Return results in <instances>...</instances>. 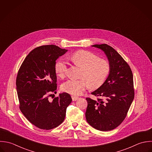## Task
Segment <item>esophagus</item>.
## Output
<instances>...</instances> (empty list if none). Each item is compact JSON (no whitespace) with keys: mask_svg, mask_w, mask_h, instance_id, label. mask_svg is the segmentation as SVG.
Instances as JSON below:
<instances>
[{"mask_svg":"<svg viewBox=\"0 0 152 152\" xmlns=\"http://www.w3.org/2000/svg\"><path fill=\"white\" fill-rule=\"evenodd\" d=\"M71 98H72V101H76L77 100H78L79 97H77V96H71Z\"/></svg>","mask_w":152,"mask_h":152,"instance_id":"34e87169","label":"esophagus"}]
</instances>
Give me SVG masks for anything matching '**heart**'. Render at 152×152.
<instances>
[{
	"label": "heart",
	"instance_id": "b5f03b06",
	"mask_svg": "<svg viewBox=\"0 0 152 152\" xmlns=\"http://www.w3.org/2000/svg\"><path fill=\"white\" fill-rule=\"evenodd\" d=\"M70 59L83 67L81 73L82 78L68 80L61 86L63 91L72 95L81 94L89 86L93 89L99 88L106 81L110 72V62L106 59H100L96 54L90 51H77L72 54ZM67 70V63L64 59H59L55 63V71L59 77H65Z\"/></svg>",
	"mask_w": 152,
	"mask_h": 152
}]
</instances>
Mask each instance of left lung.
Wrapping results in <instances>:
<instances>
[{
  "instance_id": "1",
  "label": "left lung",
  "mask_w": 152,
  "mask_h": 152,
  "mask_svg": "<svg viewBox=\"0 0 152 152\" xmlns=\"http://www.w3.org/2000/svg\"><path fill=\"white\" fill-rule=\"evenodd\" d=\"M92 47L104 52L111 69L104 83L91 93L97 99L86 98V120L97 130L110 131L123 121L134 99L133 73L127 62L110 45L104 44Z\"/></svg>"
}]
</instances>
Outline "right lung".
<instances>
[{"mask_svg":"<svg viewBox=\"0 0 152 152\" xmlns=\"http://www.w3.org/2000/svg\"><path fill=\"white\" fill-rule=\"evenodd\" d=\"M66 51L54 45L37 47L26 56L17 74L19 108L29 121L41 129L51 130L60 125L72 101L66 93L52 101L49 99L52 93H56L55 61Z\"/></svg>","mask_w":152,"mask_h":152,"instance_id":"obj_1","label":"right lung"}]
</instances>
